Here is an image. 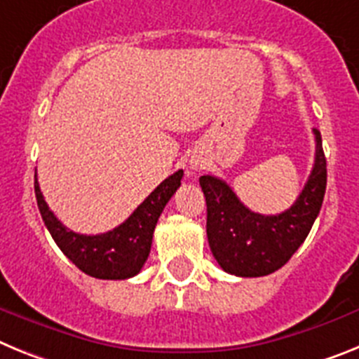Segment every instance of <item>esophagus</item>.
<instances>
[{
	"label": "esophagus",
	"instance_id": "1",
	"mask_svg": "<svg viewBox=\"0 0 359 359\" xmlns=\"http://www.w3.org/2000/svg\"><path fill=\"white\" fill-rule=\"evenodd\" d=\"M201 167H203L201 163H198V161H192V169L194 170H201Z\"/></svg>",
	"mask_w": 359,
	"mask_h": 359
}]
</instances>
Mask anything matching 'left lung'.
<instances>
[{
    "mask_svg": "<svg viewBox=\"0 0 359 359\" xmlns=\"http://www.w3.org/2000/svg\"><path fill=\"white\" fill-rule=\"evenodd\" d=\"M316 142L315 165L306 187L286 212L262 215L244 207L236 192L219 177L201 176L199 185L207 199V237L215 261L237 277H264L290 261L306 241L322 208L327 163L322 136Z\"/></svg>",
    "mask_w": 359,
    "mask_h": 359,
    "instance_id": "left-lung-1",
    "label": "left lung"
}]
</instances>
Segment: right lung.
<instances>
[{"mask_svg":"<svg viewBox=\"0 0 359 359\" xmlns=\"http://www.w3.org/2000/svg\"><path fill=\"white\" fill-rule=\"evenodd\" d=\"M182 177L183 170H177L163 180L122 224L98 236H82L68 230L44 201L37 176L34 189L41 217L48 228L50 236L69 261L90 277L123 280L138 275L144 268L151 252L152 233L158 219L177 187L182 185Z\"/></svg>","mask_w":359,"mask_h":359,"instance_id":"1","label":"right lung"}]
</instances>
